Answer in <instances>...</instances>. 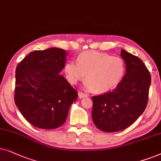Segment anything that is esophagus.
<instances>
[{
  "mask_svg": "<svg viewBox=\"0 0 161 161\" xmlns=\"http://www.w3.org/2000/svg\"><path fill=\"white\" fill-rule=\"evenodd\" d=\"M79 97L80 98H86V97H87V95L86 93H82V92H79Z\"/></svg>",
  "mask_w": 161,
  "mask_h": 161,
  "instance_id": "34e87169",
  "label": "esophagus"
}]
</instances>
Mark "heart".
<instances>
[{
  "instance_id": "obj_1",
  "label": "heart",
  "mask_w": 161,
  "mask_h": 161,
  "mask_svg": "<svg viewBox=\"0 0 161 161\" xmlns=\"http://www.w3.org/2000/svg\"><path fill=\"white\" fill-rule=\"evenodd\" d=\"M64 70L66 79L71 85H76L86 76L85 87L87 89L104 93L119 84L124 76L125 66L119 57H111L98 51H85L78 56L77 62H67Z\"/></svg>"
}]
</instances>
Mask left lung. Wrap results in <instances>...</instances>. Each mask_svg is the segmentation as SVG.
Returning <instances> with one entry per match:
<instances>
[{"instance_id": "left-lung-1", "label": "left lung", "mask_w": 161, "mask_h": 161, "mask_svg": "<svg viewBox=\"0 0 161 161\" xmlns=\"http://www.w3.org/2000/svg\"><path fill=\"white\" fill-rule=\"evenodd\" d=\"M126 74L113 91L93 96L92 119L106 132H119L132 125L147 107L151 84L150 73L140 58L124 49Z\"/></svg>"}]
</instances>
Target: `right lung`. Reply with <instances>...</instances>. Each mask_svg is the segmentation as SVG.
<instances>
[{
	"label": "right lung",
	"mask_w": 161,
	"mask_h": 161,
	"mask_svg": "<svg viewBox=\"0 0 161 161\" xmlns=\"http://www.w3.org/2000/svg\"><path fill=\"white\" fill-rule=\"evenodd\" d=\"M66 56V51L59 48L34 51L17 66L14 102L34 127H60L78 97L77 91L60 75Z\"/></svg>",
	"instance_id": "add662e5"
}]
</instances>
